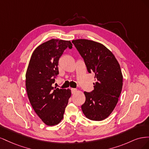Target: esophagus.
Returning a JSON list of instances; mask_svg holds the SVG:
<instances>
[{
    "mask_svg": "<svg viewBox=\"0 0 149 149\" xmlns=\"http://www.w3.org/2000/svg\"><path fill=\"white\" fill-rule=\"evenodd\" d=\"M71 93L72 94H75L76 92L78 91V89H75V88H71Z\"/></svg>",
    "mask_w": 149,
    "mask_h": 149,
    "instance_id": "esophagus-1",
    "label": "esophagus"
}]
</instances>
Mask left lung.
I'll return each instance as SVG.
<instances>
[{
	"label": "left lung",
	"mask_w": 149,
	"mask_h": 149,
	"mask_svg": "<svg viewBox=\"0 0 149 149\" xmlns=\"http://www.w3.org/2000/svg\"><path fill=\"white\" fill-rule=\"evenodd\" d=\"M83 58L88 71L94 72L97 81L94 90L84 91L83 114L92 120L107 118L113 111L123 88V77L118 60L102 44L92 40L78 39L72 41Z\"/></svg>",
	"instance_id": "obj_1"
}]
</instances>
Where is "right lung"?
Returning <instances> with one entry per match:
<instances>
[{
	"label": "right lung",
	"instance_id": "add662e5",
	"mask_svg": "<svg viewBox=\"0 0 149 149\" xmlns=\"http://www.w3.org/2000/svg\"><path fill=\"white\" fill-rule=\"evenodd\" d=\"M70 41L52 39L39 45L31 55L26 73L25 86L33 110L47 125L59 124L71 96V90L53 87L59 74L58 61Z\"/></svg>",
	"mask_w": 149,
	"mask_h": 149
}]
</instances>
